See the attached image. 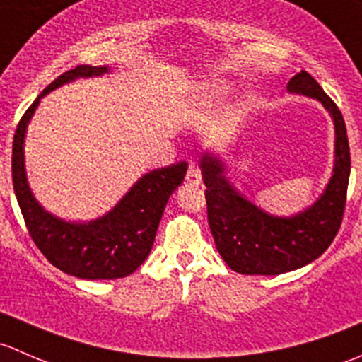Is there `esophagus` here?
I'll return each instance as SVG.
<instances>
[{"label": "esophagus", "instance_id": "esophagus-1", "mask_svg": "<svg viewBox=\"0 0 362 362\" xmlns=\"http://www.w3.org/2000/svg\"><path fill=\"white\" fill-rule=\"evenodd\" d=\"M185 180L189 182V184H202V170H199L198 164H189V170H187V175H185Z\"/></svg>", "mask_w": 362, "mask_h": 362}]
</instances>
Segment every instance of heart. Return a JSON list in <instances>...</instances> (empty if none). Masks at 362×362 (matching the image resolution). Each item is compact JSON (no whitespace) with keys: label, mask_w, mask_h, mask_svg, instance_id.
Here are the masks:
<instances>
[{"label":"heart","mask_w":362,"mask_h":362,"mask_svg":"<svg viewBox=\"0 0 362 362\" xmlns=\"http://www.w3.org/2000/svg\"><path fill=\"white\" fill-rule=\"evenodd\" d=\"M222 93H224V83L214 82V83H210V86H208L206 93H204V100L214 101V100H217V98L221 96Z\"/></svg>","instance_id":"1"}]
</instances>
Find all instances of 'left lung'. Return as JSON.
<instances>
[{
	"mask_svg": "<svg viewBox=\"0 0 362 362\" xmlns=\"http://www.w3.org/2000/svg\"><path fill=\"white\" fill-rule=\"evenodd\" d=\"M287 90L315 98L334 122L333 177L312 206L293 217L266 214L233 187L217 156L204 152L202 158L208 224L215 247L226 264L242 275H280L315 261L334 240L345 211L350 148L341 112L306 71L294 75Z\"/></svg>",
	"mask_w": 362,
	"mask_h": 362,
	"instance_id": "obj_1",
	"label": "left lung"
}]
</instances>
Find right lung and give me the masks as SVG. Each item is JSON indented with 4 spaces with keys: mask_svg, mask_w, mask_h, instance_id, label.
<instances>
[{
    "mask_svg": "<svg viewBox=\"0 0 362 362\" xmlns=\"http://www.w3.org/2000/svg\"><path fill=\"white\" fill-rule=\"evenodd\" d=\"M108 66H80L57 76L25 110L13 134V191L29 236L56 268L76 279L113 280L131 275L151 254L164 206L184 182L187 163L148 171L103 217L90 222H66L43 210L28 185L24 170V138L40 100L50 90L108 73Z\"/></svg>",
    "mask_w": 362,
    "mask_h": 362,
    "instance_id": "add662e5",
    "label": "right lung"
}]
</instances>
